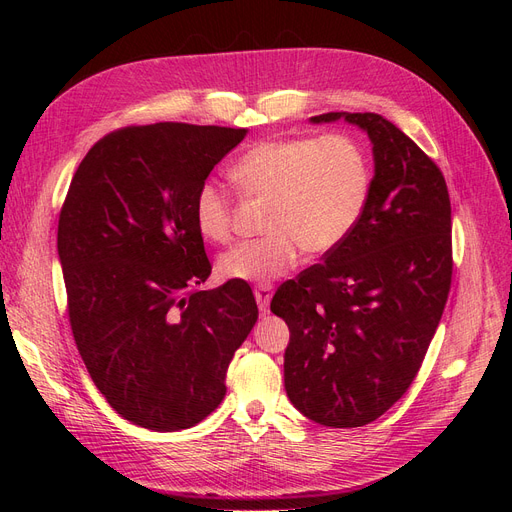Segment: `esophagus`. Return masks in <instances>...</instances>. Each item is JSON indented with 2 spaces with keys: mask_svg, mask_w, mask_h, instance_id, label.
<instances>
[{
  "mask_svg": "<svg viewBox=\"0 0 512 512\" xmlns=\"http://www.w3.org/2000/svg\"><path fill=\"white\" fill-rule=\"evenodd\" d=\"M254 297L258 301L260 312H269V303H271V297H273V284L271 282L258 284L256 290H254Z\"/></svg>",
  "mask_w": 512,
  "mask_h": 512,
  "instance_id": "34e87169",
  "label": "esophagus"
}]
</instances>
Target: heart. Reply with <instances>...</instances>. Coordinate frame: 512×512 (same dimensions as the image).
<instances>
[{
	"label": "heart",
	"instance_id": "b5f03b06",
	"mask_svg": "<svg viewBox=\"0 0 512 512\" xmlns=\"http://www.w3.org/2000/svg\"><path fill=\"white\" fill-rule=\"evenodd\" d=\"M230 177L245 196L267 200V235L230 247L218 269L228 280L262 284L288 273L301 250L331 254L352 235L367 209L374 170L361 141L327 134L256 143L232 164ZM194 222L207 241H228L232 203L220 185H200Z\"/></svg>",
	"mask_w": 512,
	"mask_h": 512
}]
</instances>
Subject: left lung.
<instances>
[{"instance_id":"1","label":"left lung","mask_w":512,"mask_h":512,"mask_svg":"<svg viewBox=\"0 0 512 512\" xmlns=\"http://www.w3.org/2000/svg\"><path fill=\"white\" fill-rule=\"evenodd\" d=\"M346 119L374 145V183L352 235L284 282L271 312L286 320L284 386L324 427H363L404 397L423 365L453 277L451 198L442 170L389 119Z\"/></svg>"}]
</instances>
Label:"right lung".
<instances>
[{"label":"right lung","instance_id":"1","mask_svg":"<svg viewBox=\"0 0 512 512\" xmlns=\"http://www.w3.org/2000/svg\"><path fill=\"white\" fill-rule=\"evenodd\" d=\"M247 130L151 123L106 134L76 168L59 213L76 348L126 421L194 427L222 404L235 350L258 320L247 282L211 275L194 196Z\"/></svg>","mask_w":512,"mask_h":512}]
</instances>
